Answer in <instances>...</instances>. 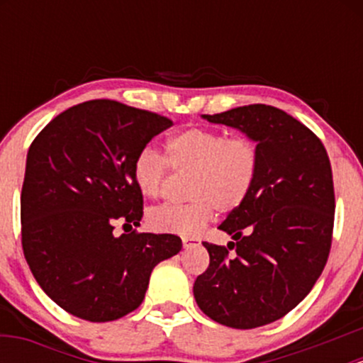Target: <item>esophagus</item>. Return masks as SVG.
Wrapping results in <instances>:
<instances>
[{"mask_svg": "<svg viewBox=\"0 0 363 363\" xmlns=\"http://www.w3.org/2000/svg\"><path fill=\"white\" fill-rule=\"evenodd\" d=\"M182 245H184V249H189V247H193V245H198V240L187 239V237H184V239H182Z\"/></svg>", "mask_w": 363, "mask_h": 363, "instance_id": "1", "label": "esophagus"}]
</instances>
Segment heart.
<instances>
[{
	"mask_svg": "<svg viewBox=\"0 0 363 363\" xmlns=\"http://www.w3.org/2000/svg\"><path fill=\"white\" fill-rule=\"evenodd\" d=\"M165 158L153 148H143L133 160V181L143 196L158 198L167 184L169 167L189 174L186 194L189 201L153 208L148 223L153 230L196 237L213 220L216 210L230 215L252 194L259 176V147L249 136H230L222 129L189 128L170 136ZM168 162H165L164 160Z\"/></svg>",
	"mask_w": 363,
	"mask_h": 363,
	"instance_id": "b5f03b06",
	"label": "heart"
}]
</instances>
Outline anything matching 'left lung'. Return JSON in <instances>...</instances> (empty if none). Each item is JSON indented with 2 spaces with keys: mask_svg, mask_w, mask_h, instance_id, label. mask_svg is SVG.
Masks as SVG:
<instances>
[{
  "mask_svg": "<svg viewBox=\"0 0 363 363\" xmlns=\"http://www.w3.org/2000/svg\"><path fill=\"white\" fill-rule=\"evenodd\" d=\"M203 118L244 131L259 147L261 164L245 205L218 227L235 242H203L210 264L196 278L194 298L223 326L259 328L295 309L326 266L335 225L331 164L323 141L273 106Z\"/></svg>",
  "mask_w": 363,
  "mask_h": 363,
  "instance_id": "obj_1",
  "label": "left lung"
}]
</instances>
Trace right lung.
I'll list each match as a JSON object with an SVG mask.
<instances>
[{
	"instance_id": "1",
	"label": "right lung",
	"mask_w": 363,
	"mask_h": 363,
	"mask_svg": "<svg viewBox=\"0 0 363 363\" xmlns=\"http://www.w3.org/2000/svg\"><path fill=\"white\" fill-rule=\"evenodd\" d=\"M172 121L109 99L61 112L32 141L20 199L22 249L45 294L77 318L106 323L138 309L150 273L181 251L172 234L138 227L133 160ZM126 232V230H124Z\"/></svg>"
}]
</instances>
